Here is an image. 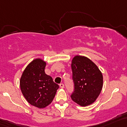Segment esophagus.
Wrapping results in <instances>:
<instances>
[{
  "label": "esophagus",
  "mask_w": 127,
  "mask_h": 127,
  "mask_svg": "<svg viewBox=\"0 0 127 127\" xmlns=\"http://www.w3.org/2000/svg\"><path fill=\"white\" fill-rule=\"evenodd\" d=\"M60 88H64V84H63V83H61V84H60Z\"/></svg>",
  "instance_id": "34e87169"
}]
</instances>
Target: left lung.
<instances>
[{
    "mask_svg": "<svg viewBox=\"0 0 127 127\" xmlns=\"http://www.w3.org/2000/svg\"><path fill=\"white\" fill-rule=\"evenodd\" d=\"M74 90L70 97L81 106L96 101L102 88V74L96 65L86 57L75 56L72 61Z\"/></svg>",
    "mask_w": 127,
    "mask_h": 127,
    "instance_id": "obj_1",
    "label": "left lung"
}]
</instances>
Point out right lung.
I'll list each match as a JSON object with an SVG mask.
<instances>
[{"mask_svg":"<svg viewBox=\"0 0 127 127\" xmlns=\"http://www.w3.org/2000/svg\"><path fill=\"white\" fill-rule=\"evenodd\" d=\"M46 63L35 59L29 64L22 73L21 91L27 101L38 108H44L52 102L59 86L44 72Z\"/></svg>","mask_w":127,"mask_h":127,"instance_id":"obj_1","label":"right lung"}]
</instances>
